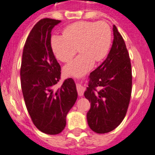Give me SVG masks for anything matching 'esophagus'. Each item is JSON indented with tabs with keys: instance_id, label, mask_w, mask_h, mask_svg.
I'll list each match as a JSON object with an SVG mask.
<instances>
[{
	"instance_id": "esophagus-1",
	"label": "esophagus",
	"mask_w": 155,
	"mask_h": 155,
	"mask_svg": "<svg viewBox=\"0 0 155 155\" xmlns=\"http://www.w3.org/2000/svg\"><path fill=\"white\" fill-rule=\"evenodd\" d=\"M76 89H77V92L79 96H82L84 94V91H85V88L82 85H81L80 84H77L76 85Z\"/></svg>"
}]
</instances>
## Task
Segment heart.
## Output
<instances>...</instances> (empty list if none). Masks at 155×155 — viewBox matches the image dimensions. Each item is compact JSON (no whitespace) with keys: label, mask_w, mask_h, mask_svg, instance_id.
Returning <instances> with one entry per match:
<instances>
[{"label":"heart","mask_w":155,"mask_h":155,"mask_svg":"<svg viewBox=\"0 0 155 155\" xmlns=\"http://www.w3.org/2000/svg\"><path fill=\"white\" fill-rule=\"evenodd\" d=\"M50 44L55 57L64 63L71 61L78 48L81 54L64 70L69 75L80 76L92 67L94 62L106 58L112 44V31L104 22L79 21L66 26L63 35H53Z\"/></svg>","instance_id":"obj_1"}]
</instances>
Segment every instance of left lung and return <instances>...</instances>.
Wrapping results in <instances>:
<instances>
[{
  "instance_id": "1",
  "label": "left lung",
  "mask_w": 155,
  "mask_h": 155,
  "mask_svg": "<svg viewBox=\"0 0 155 155\" xmlns=\"http://www.w3.org/2000/svg\"><path fill=\"white\" fill-rule=\"evenodd\" d=\"M112 47L104 61L91 72L84 93L91 102L87 121L92 131L107 133L121 124L127 114L132 93L133 76L130 55L115 25Z\"/></svg>"
}]
</instances>
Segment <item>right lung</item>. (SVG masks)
<instances>
[{
	"mask_svg": "<svg viewBox=\"0 0 155 155\" xmlns=\"http://www.w3.org/2000/svg\"><path fill=\"white\" fill-rule=\"evenodd\" d=\"M61 20H39L27 37L20 68L21 88L34 125L42 133L57 135L66 127V117L77 99L71 78L61 86V66L51 48V30Z\"/></svg>",
	"mask_w": 155,
	"mask_h": 155,
	"instance_id": "right-lung-1",
	"label": "right lung"
}]
</instances>
